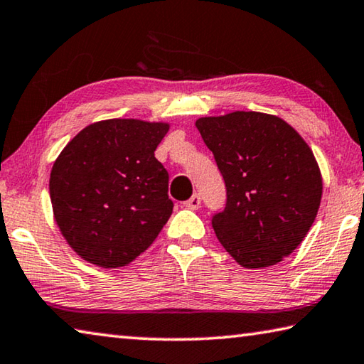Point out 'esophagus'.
<instances>
[{
    "instance_id": "obj_1",
    "label": "esophagus",
    "mask_w": 364,
    "mask_h": 364,
    "mask_svg": "<svg viewBox=\"0 0 364 364\" xmlns=\"http://www.w3.org/2000/svg\"><path fill=\"white\" fill-rule=\"evenodd\" d=\"M184 207L189 208V210H197V208L200 207V196L194 194L193 197H191V199L184 202Z\"/></svg>"
}]
</instances>
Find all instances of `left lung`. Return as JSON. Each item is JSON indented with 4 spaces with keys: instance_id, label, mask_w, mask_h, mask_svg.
I'll return each instance as SVG.
<instances>
[{
    "instance_id": "left-lung-1",
    "label": "left lung",
    "mask_w": 364,
    "mask_h": 364,
    "mask_svg": "<svg viewBox=\"0 0 364 364\" xmlns=\"http://www.w3.org/2000/svg\"><path fill=\"white\" fill-rule=\"evenodd\" d=\"M226 186L212 217L218 241L244 268L291 255L316 218L321 171L304 138L279 117L236 112L196 122Z\"/></svg>"
}]
</instances>
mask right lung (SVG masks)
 Segmentation results:
<instances>
[{"instance_id":"right-lung-1","label":"right lung","mask_w":364,"mask_h":364,"mask_svg":"<svg viewBox=\"0 0 364 364\" xmlns=\"http://www.w3.org/2000/svg\"><path fill=\"white\" fill-rule=\"evenodd\" d=\"M170 125L110 119L83 128L53 165L56 223L83 260L101 268L133 262L167 223L168 173L154 157Z\"/></svg>"}]
</instances>
